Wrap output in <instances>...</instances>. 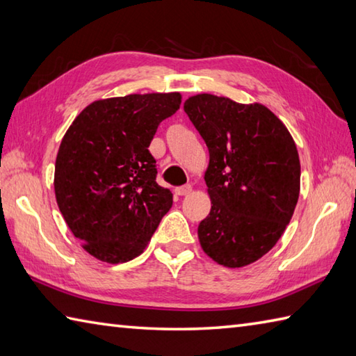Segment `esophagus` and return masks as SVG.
<instances>
[{"label": "esophagus", "instance_id": "1", "mask_svg": "<svg viewBox=\"0 0 356 356\" xmlns=\"http://www.w3.org/2000/svg\"><path fill=\"white\" fill-rule=\"evenodd\" d=\"M192 192V186L191 184H186V186H181L178 188H175V193L179 195V197H186V195H188Z\"/></svg>", "mask_w": 356, "mask_h": 356}]
</instances>
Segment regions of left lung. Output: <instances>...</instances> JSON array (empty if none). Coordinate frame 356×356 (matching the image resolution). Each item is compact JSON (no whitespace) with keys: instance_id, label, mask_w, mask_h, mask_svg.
Masks as SVG:
<instances>
[{"instance_id":"8db88e82","label":"left lung","mask_w":356,"mask_h":356,"mask_svg":"<svg viewBox=\"0 0 356 356\" xmlns=\"http://www.w3.org/2000/svg\"><path fill=\"white\" fill-rule=\"evenodd\" d=\"M184 112L209 149L204 179L212 209L198 226L201 248L224 267L255 263L278 243L298 202L293 138L259 103L200 93L186 99Z\"/></svg>"}]
</instances>
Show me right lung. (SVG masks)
I'll return each mask as SVG.
<instances>
[{
  "label": "right lung",
  "instance_id": "obj_1",
  "mask_svg": "<svg viewBox=\"0 0 356 356\" xmlns=\"http://www.w3.org/2000/svg\"><path fill=\"white\" fill-rule=\"evenodd\" d=\"M181 104L178 92L93 101L63 136L55 163L60 212L83 249L126 263L147 248L173 195L156 183L149 146Z\"/></svg>",
  "mask_w": 356,
  "mask_h": 356
}]
</instances>
